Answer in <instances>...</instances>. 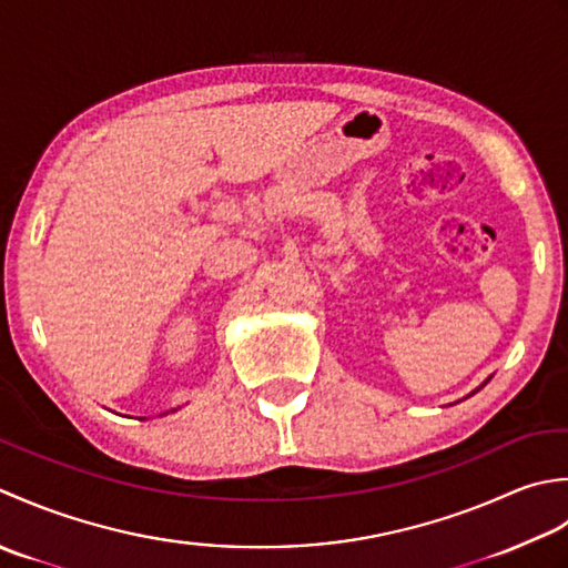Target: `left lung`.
<instances>
[{
  "label": "left lung",
  "mask_w": 568,
  "mask_h": 568,
  "mask_svg": "<svg viewBox=\"0 0 568 568\" xmlns=\"http://www.w3.org/2000/svg\"><path fill=\"white\" fill-rule=\"evenodd\" d=\"M488 379H490V377H488ZM488 379H485V382H483V385H480V387H478V389H483V387H485V385H488ZM478 389H473V392H470V395H476V392H478ZM470 395H468V397H470Z\"/></svg>",
  "instance_id": "1"
}]
</instances>
